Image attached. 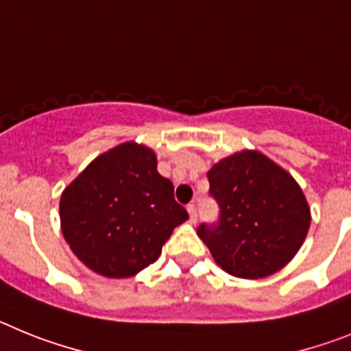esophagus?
<instances>
[{
	"mask_svg": "<svg viewBox=\"0 0 351 351\" xmlns=\"http://www.w3.org/2000/svg\"><path fill=\"white\" fill-rule=\"evenodd\" d=\"M188 213H190V221L191 223L197 221V218H198V207L195 206V204H190V206H188Z\"/></svg>",
	"mask_w": 351,
	"mask_h": 351,
	"instance_id": "34e87169",
	"label": "esophagus"
}]
</instances>
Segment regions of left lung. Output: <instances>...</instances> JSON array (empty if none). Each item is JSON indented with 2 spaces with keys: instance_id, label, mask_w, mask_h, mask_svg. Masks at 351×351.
I'll return each mask as SVG.
<instances>
[{
  "instance_id": "obj_1",
  "label": "left lung",
  "mask_w": 351,
  "mask_h": 351,
  "mask_svg": "<svg viewBox=\"0 0 351 351\" xmlns=\"http://www.w3.org/2000/svg\"><path fill=\"white\" fill-rule=\"evenodd\" d=\"M219 207L214 223L197 228L223 271L265 278L290 262L308 234L311 214L290 173L255 151L225 158L207 172Z\"/></svg>"
}]
</instances>
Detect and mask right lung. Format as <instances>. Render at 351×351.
Returning a JSON list of instances; mask_svg holds the SVG:
<instances>
[{"mask_svg":"<svg viewBox=\"0 0 351 351\" xmlns=\"http://www.w3.org/2000/svg\"><path fill=\"white\" fill-rule=\"evenodd\" d=\"M63 235L77 258L107 278H130L156 262L188 219L151 149L126 142L101 154L61 195Z\"/></svg>","mask_w":351,"mask_h":351,"instance_id":"add662e5","label":"right lung"}]
</instances>
